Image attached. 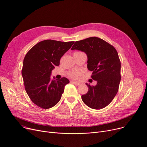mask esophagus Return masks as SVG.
<instances>
[{
	"mask_svg": "<svg viewBox=\"0 0 147 147\" xmlns=\"http://www.w3.org/2000/svg\"><path fill=\"white\" fill-rule=\"evenodd\" d=\"M71 83H73V84H74V85H77V86H78V85H80L81 84L80 82H76V81H71Z\"/></svg>",
	"mask_w": 147,
	"mask_h": 147,
	"instance_id": "34e87169",
	"label": "esophagus"
}]
</instances>
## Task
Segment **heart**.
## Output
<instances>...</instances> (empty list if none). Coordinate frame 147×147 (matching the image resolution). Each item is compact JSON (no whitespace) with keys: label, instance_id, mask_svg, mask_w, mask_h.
I'll use <instances>...</instances> for the list:
<instances>
[{"label":"heart","instance_id":"obj_1","mask_svg":"<svg viewBox=\"0 0 147 147\" xmlns=\"http://www.w3.org/2000/svg\"><path fill=\"white\" fill-rule=\"evenodd\" d=\"M82 74V72L80 70H77V71H73L70 73V76L71 78H75V79H77L80 76H81V74Z\"/></svg>","mask_w":147,"mask_h":147}]
</instances>
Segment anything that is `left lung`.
I'll use <instances>...</instances> for the list:
<instances>
[{
    "instance_id": "8db88e82",
    "label": "left lung",
    "mask_w": 147,
    "mask_h": 147,
    "mask_svg": "<svg viewBox=\"0 0 147 147\" xmlns=\"http://www.w3.org/2000/svg\"><path fill=\"white\" fill-rule=\"evenodd\" d=\"M71 50L86 54L87 68L92 71L95 86L86 83L89 89L81 96L83 102L92 109L100 110L108 106L117 94L121 81V62L115 48L96 37L76 41Z\"/></svg>"
}]
</instances>
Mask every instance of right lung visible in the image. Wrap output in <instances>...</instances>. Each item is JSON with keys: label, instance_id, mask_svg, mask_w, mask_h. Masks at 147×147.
Masks as SVG:
<instances>
[{"label": "right lung", "instance_id": "add662e5", "mask_svg": "<svg viewBox=\"0 0 147 147\" xmlns=\"http://www.w3.org/2000/svg\"><path fill=\"white\" fill-rule=\"evenodd\" d=\"M74 42L45 40L36 44L25 55L22 69L25 90L39 107L48 109L59 102L65 85L70 81L65 77L52 78L51 75Z\"/></svg>", "mask_w": 147, "mask_h": 147}]
</instances>
